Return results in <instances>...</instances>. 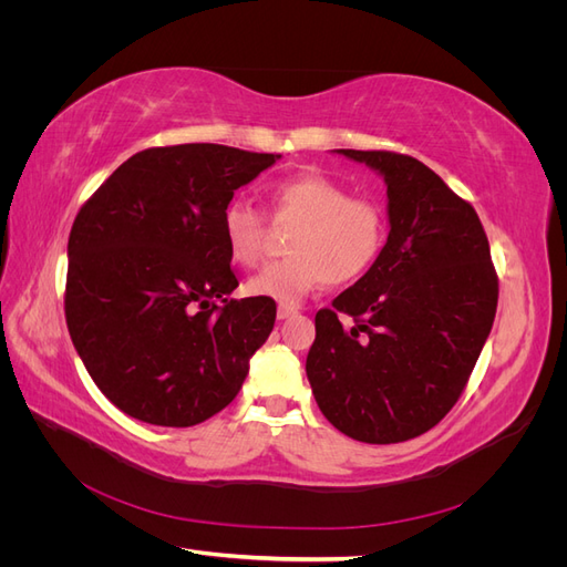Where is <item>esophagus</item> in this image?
Instances as JSON below:
<instances>
[{"mask_svg":"<svg viewBox=\"0 0 567 567\" xmlns=\"http://www.w3.org/2000/svg\"><path fill=\"white\" fill-rule=\"evenodd\" d=\"M296 315H298L296 307H286V305H279V310H277V317H279V319H290V317H296Z\"/></svg>","mask_w":567,"mask_h":567,"instance_id":"esophagus-1","label":"esophagus"}]
</instances>
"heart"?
<instances>
[{
	"mask_svg": "<svg viewBox=\"0 0 567 567\" xmlns=\"http://www.w3.org/2000/svg\"><path fill=\"white\" fill-rule=\"evenodd\" d=\"M274 227L288 236L290 257L265 267L246 284L255 298L286 307L302 302L323 281L350 284L375 265L388 238V217L379 203L352 196L323 175L288 177L269 192ZM221 238L234 262L255 267L267 252L269 225L250 203L234 198L221 210Z\"/></svg>",
	"mask_w": 567,
	"mask_h": 567,
	"instance_id": "heart-1",
	"label": "heart"
}]
</instances>
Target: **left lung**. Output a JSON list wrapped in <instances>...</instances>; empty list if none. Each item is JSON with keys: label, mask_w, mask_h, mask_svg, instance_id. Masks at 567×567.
<instances>
[{"label": "left lung", "mask_w": 567, "mask_h": 567, "mask_svg": "<svg viewBox=\"0 0 567 567\" xmlns=\"http://www.w3.org/2000/svg\"><path fill=\"white\" fill-rule=\"evenodd\" d=\"M338 153L383 177L390 234L364 277L317 312L305 371L340 433L404 442L461 398L492 331L499 281L473 205L431 167L392 151Z\"/></svg>", "instance_id": "obj_1"}]
</instances>
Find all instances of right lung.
Listing matches in <instances>:
<instances>
[{
  "label": "right lung",
  "instance_id": "add662e5",
  "mask_svg": "<svg viewBox=\"0 0 567 567\" xmlns=\"http://www.w3.org/2000/svg\"><path fill=\"white\" fill-rule=\"evenodd\" d=\"M279 158L221 144L146 148L80 208L65 323L92 381L127 416L188 427L241 390L277 302L229 298L238 279L219 219L236 188Z\"/></svg>",
  "mask_w": 567,
  "mask_h": 567
}]
</instances>
